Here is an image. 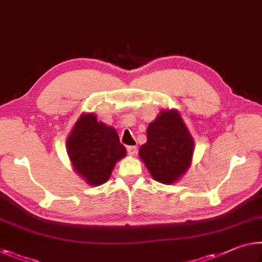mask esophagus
Returning <instances> with one entry per match:
<instances>
[{
	"label": "esophagus",
	"instance_id": "esophagus-1",
	"mask_svg": "<svg viewBox=\"0 0 262 262\" xmlns=\"http://www.w3.org/2000/svg\"><path fill=\"white\" fill-rule=\"evenodd\" d=\"M127 151H128V154H129V155L134 156L135 154H136V151H138V147H135V146H128V147H127Z\"/></svg>",
	"mask_w": 262,
	"mask_h": 262
}]
</instances>
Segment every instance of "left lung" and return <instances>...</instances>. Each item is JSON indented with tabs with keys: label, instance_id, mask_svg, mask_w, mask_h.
Wrapping results in <instances>:
<instances>
[{
	"label": "left lung",
	"instance_id": "obj_1",
	"mask_svg": "<svg viewBox=\"0 0 262 262\" xmlns=\"http://www.w3.org/2000/svg\"><path fill=\"white\" fill-rule=\"evenodd\" d=\"M194 141L177 110H162L147 128V142L139 156L154 180L173 184L188 171Z\"/></svg>",
	"mask_w": 262,
	"mask_h": 262
}]
</instances>
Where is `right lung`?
I'll list each match as a JSON object with an SVG mask.
<instances>
[{"label":"right lung","instance_id":"right-lung-1","mask_svg":"<svg viewBox=\"0 0 262 262\" xmlns=\"http://www.w3.org/2000/svg\"><path fill=\"white\" fill-rule=\"evenodd\" d=\"M66 149L74 172L91 186L106 183L116 162L127 152L114 128L98 121L93 112L79 116L66 140Z\"/></svg>","mask_w":262,"mask_h":262}]
</instances>
